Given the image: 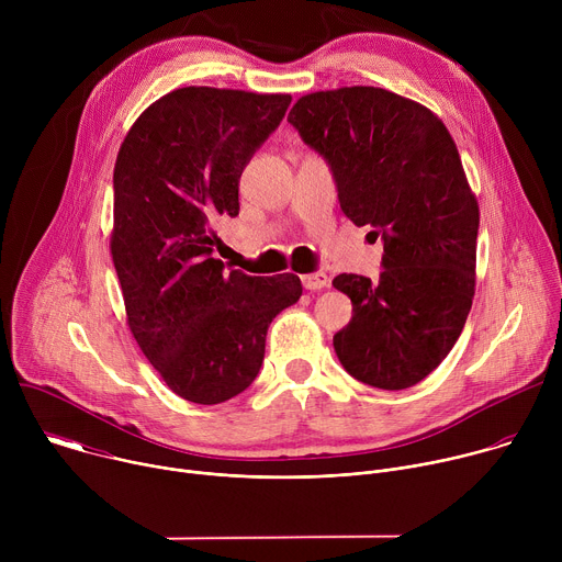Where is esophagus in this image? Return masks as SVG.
Listing matches in <instances>:
<instances>
[{"label":"esophagus","instance_id":"34e87169","mask_svg":"<svg viewBox=\"0 0 562 562\" xmlns=\"http://www.w3.org/2000/svg\"><path fill=\"white\" fill-rule=\"evenodd\" d=\"M302 284H304V289H308V291H319V289L329 286V278H327V273H323V271L306 273V276H302Z\"/></svg>","mask_w":562,"mask_h":562}]
</instances>
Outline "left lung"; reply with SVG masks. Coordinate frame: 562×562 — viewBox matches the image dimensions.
I'll return each instance as SVG.
<instances>
[{
  "label": "left lung",
  "mask_w": 562,
  "mask_h": 562,
  "mask_svg": "<svg viewBox=\"0 0 562 562\" xmlns=\"http://www.w3.org/2000/svg\"><path fill=\"white\" fill-rule=\"evenodd\" d=\"M289 122L325 157L342 213L384 245L380 280H334L353 304L338 360L369 386H414L453 349L473 300L480 215L456 142L429 109L375 87L304 95Z\"/></svg>",
  "instance_id": "8db88e82"
}]
</instances>
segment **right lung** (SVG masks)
<instances>
[{
  "mask_svg": "<svg viewBox=\"0 0 562 562\" xmlns=\"http://www.w3.org/2000/svg\"><path fill=\"white\" fill-rule=\"evenodd\" d=\"M291 95L187 87L153 102L113 171L111 256L128 329L173 393L217 405L258 375L273 317L300 278L224 273L213 222L239 213V176Z\"/></svg>",
  "mask_w": 562,
  "mask_h": 562,
  "instance_id": "add662e5",
  "label": "right lung"
}]
</instances>
